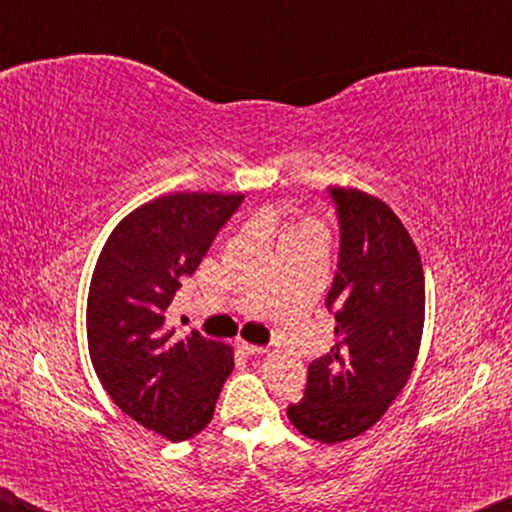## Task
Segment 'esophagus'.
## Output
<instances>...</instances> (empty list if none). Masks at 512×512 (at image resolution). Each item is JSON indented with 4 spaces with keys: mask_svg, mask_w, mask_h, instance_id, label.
<instances>
[{
    "mask_svg": "<svg viewBox=\"0 0 512 512\" xmlns=\"http://www.w3.org/2000/svg\"><path fill=\"white\" fill-rule=\"evenodd\" d=\"M240 349L244 354H249V356H261V354H265L268 352V347H258V345H249V342H240Z\"/></svg>",
    "mask_w": 512,
    "mask_h": 512,
    "instance_id": "34e87169",
    "label": "esophagus"
}]
</instances>
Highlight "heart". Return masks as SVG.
I'll return each mask as SVG.
<instances>
[{
  "mask_svg": "<svg viewBox=\"0 0 512 512\" xmlns=\"http://www.w3.org/2000/svg\"><path fill=\"white\" fill-rule=\"evenodd\" d=\"M307 228H314V226H310V223H307V226H303V228H298V230H307Z\"/></svg>",
  "mask_w": 512,
  "mask_h": 512,
  "instance_id": "heart-1",
  "label": "heart"
}]
</instances>
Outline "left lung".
I'll use <instances>...</instances> for the list:
<instances>
[{"instance_id": "left-lung-1", "label": "left lung", "mask_w": 512, "mask_h": 512, "mask_svg": "<svg viewBox=\"0 0 512 512\" xmlns=\"http://www.w3.org/2000/svg\"><path fill=\"white\" fill-rule=\"evenodd\" d=\"M340 226L338 270L326 296L335 345L307 368L291 424L319 443L368 431L401 394L424 328L419 251L389 205L356 188H328Z\"/></svg>"}]
</instances>
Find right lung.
<instances>
[{"mask_svg":"<svg viewBox=\"0 0 512 512\" xmlns=\"http://www.w3.org/2000/svg\"><path fill=\"white\" fill-rule=\"evenodd\" d=\"M244 195L172 193L114 228L88 293V352L102 387L144 429L181 443L212 422L233 349L191 331L174 338L167 307Z\"/></svg>","mask_w":512,"mask_h":512,"instance_id":"add662e5","label":"right lung"}]
</instances>
